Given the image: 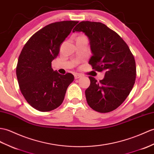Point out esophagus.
Returning a JSON list of instances; mask_svg holds the SVG:
<instances>
[{
	"label": "esophagus",
	"instance_id": "obj_1",
	"mask_svg": "<svg viewBox=\"0 0 154 154\" xmlns=\"http://www.w3.org/2000/svg\"><path fill=\"white\" fill-rule=\"evenodd\" d=\"M74 77H75V79H79V78L82 77V75L80 74H75Z\"/></svg>",
	"mask_w": 154,
	"mask_h": 154
}]
</instances>
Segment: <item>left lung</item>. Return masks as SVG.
<instances>
[{
	"label": "left lung",
	"mask_w": 154,
	"mask_h": 154,
	"mask_svg": "<svg viewBox=\"0 0 154 154\" xmlns=\"http://www.w3.org/2000/svg\"><path fill=\"white\" fill-rule=\"evenodd\" d=\"M82 31L90 41L92 69L105 71L97 81L89 77L91 85L85 91L88 106L96 112L108 113L117 108L130 94L135 83V60L128 45L116 32L105 24L81 21L73 32Z\"/></svg>",
	"instance_id": "obj_1"
}]
</instances>
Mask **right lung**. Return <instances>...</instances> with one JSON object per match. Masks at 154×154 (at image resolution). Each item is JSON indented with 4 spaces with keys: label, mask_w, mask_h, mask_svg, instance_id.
<instances>
[{
    "label": "right lung",
    "mask_w": 154,
    "mask_h": 154,
    "mask_svg": "<svg viewBox=\"0 0 154 154\" xmlns=\"http://www.w3.org/2000/svg\"><path fill=\"white\" fill-rule=\"evenodd\" d=\"M79 22L62 21L46 26L32 35L21 51L16 75L21 94L29 104L40 112H50L63 101L74 80L70 73L61 75L52 68L60 46Z\"/></svg>",
    "instance_id": "1"
}]
</instances>
